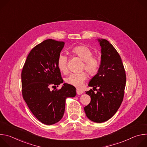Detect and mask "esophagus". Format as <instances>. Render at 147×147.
Here are the masks:
<instances>
[{
	"label": "esophagus",
	"mask_w": 147,
	"mask_h": 147,
	"mask_svg": "<svg viewBox=\"0 0 147 147\" xmlns=\"http://www.w3.org/2000/svg\"><path fill=\"white\" fill-rule=\"evenodd\" d=\"M76 93L77 95H81L83 93V91L81 89H79V88H77L76 89Z\"/></svg>",
	"instance_id": "obj_1"
}]
</instances>
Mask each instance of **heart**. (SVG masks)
<instances>
[{"label": "heart", "instance_id": "obj_1", "mask_svg": "<svg viewBox=\"0 0 147 147\" xmlns=\"http://www.w3.org/2000/svg\"><path fill=\"white\" fill-rule=\"evenodd\" d=\"M71 53L83 60L82 69L91 76H95L100 68L99 58L93 55L92 50L86 45H78L71 49ZM68 57L64 53H60L57 59V65L59 70L64 74L68 72ZM87 78L84 71L78 73H71L65 79L67 84L76 87H81Z\"/></svg>", "mask_w": 147, "mask_h": 147}]
</instances>
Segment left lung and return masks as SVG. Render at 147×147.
<instances>
[{"label":"left lung","instance_id":"obj_1","mask_svg":"<svg viewBox=\"0 0 147 147\" xmlns=\"http://www.w3.org/2000/svg\"><path fill=\"white\" fill-rule=\"evenodd\" d=\"M98 40L102 53L100 68L88 84L93 90L86 92L90 96L91 102L84 107V111L89 119L102 123L111 119L120 107L126 76L121 57L116 49L106 39Z\"/></svg>","mask_w":147,"mask_h":147}]
</instances>
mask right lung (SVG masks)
Masks as SVG:
<instances>
[{
	"label": "right lung",
	"instance_id": "add662e5",
	"mask_svg": "<svg viewBox=\"0 0 147 147\" xmlns=\"http://www.w3.org/2000/svg\"><path fill=\"white\" fill-rule=\"evenodd\" d=\"M63 41L45 40L32 49L22 71L23 99L34 116L41 123L51 125L65 113L66 98L76 95V88L64 84L60 89L51 90L63 83L57 59Z\"/></svg>",
	"mask_w": 147,
	"mask_h": 147
}]
</instances>
